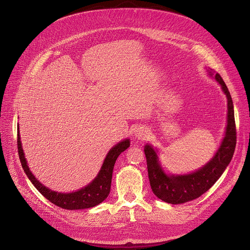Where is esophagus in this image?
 Wrapping results in <instances>:
<instances>
[{
  "label": "esophagus",
  "mask_w": 250,
  "mask_h": 250,
  "mask_svg": "<svg viewBox=\"0 0 250 250\" xmlns=\"http://www.w3.org/2000/svg\"><path fill=\"white\" fill-rule=\"evenodd\" d=\"M134 135L138 139H146L149 135V130L146 127H145V126H140V127H137L135 129Z\"/></svg>",
  "instance_id": "esophagus-1"
}]
</instances>
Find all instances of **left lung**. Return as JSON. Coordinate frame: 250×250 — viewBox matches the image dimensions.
Masks as SVG:
<instances>
[{"label": "left lung", "instance_id": "8db88e82", "mask_svg": "<svg viewBox=\"0 0 250 250\" xmlns=\"http://www.w3.org/2000/svg\"><path fill=\"white\" fill-rule=\"evenodd\" d=\"M210 76L222 86L228 99V124L226 135L217 153L204 167L186 175H166L162 170L156 151L149 145L145 146L147 162L148 178L152 192L160 200L177 205L195 200L206 193L222 176L229 164L236 146V128L234 121L233 103L229 91L223 78L215 71L208 70Z\"/></svg>", "mask_w": 250, "mask_h": 250}]
</instances>
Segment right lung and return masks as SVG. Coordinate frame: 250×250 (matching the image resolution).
<instances>
[{
	"label": "right lung",
	"instance_id": "obj_1",
	"mask_svg": "<svg viewBox=\"0 0 250 250\" xmlns=\"http://www.w3.org/2000/svg\"><path fill=\"white\" fill-rule=\"evenodd\" d=\"M129 139H125L121 141L120 144L115 146L105 156V159L103 163V166L97 175L95 179L86 187L82 188L73 193H57L55 191L49 190L45 186H43L39 180L35 178L32 173L29 171V168L26 164V160L24 158L23 150L21 144L20 131L18 130V152L20 156V160L22 166V169L30 182L33 186L39 190V192L45 197L49 202L58 206L59 208L65 209H82L93 208L99 204H101L106 197L109 196L111 191V183L113 170L119 155L124 152L129 146Z\"/></svg>",
	"mask_w": 250,
	"mask_h": 250
}]
</instances>
